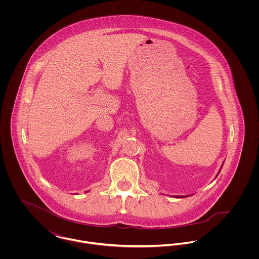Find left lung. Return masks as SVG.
<instances>
[{
    "mask_svg": "<svg viewBox=\"0 0 259 259\" xmlns=\"http://www.w3.org/2000/svg\"><path fill=\"white\" fill-rule=\"evenodd\" d=\"M181 197H182V196H181Z\"/></svg>",
    "mask_w": 259,
    "mask_h": 259,
    "instance_id": "1",
    "label": "left lung"
}]
</instances>
